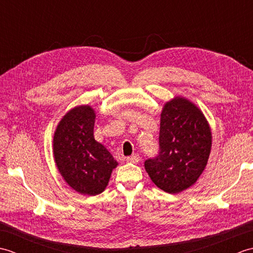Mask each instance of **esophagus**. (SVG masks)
<instances>
[{
	"mask_svg": "<svg viewBox=\"0 0 253 253\" xmlns=\"http://www.w3.org/2000/svg\"><path fill=\"white\" fill-rule=\"evenodd\" d=\"M126 161L128 163H138L140 161V157H139V154H132L131 157H128Z\"/></svg>",
	"mask_w": 253,
	"mask_h": 253,
	"instance_id": "esophagus-1",
	"label": "esophagus"
}]
</instances>
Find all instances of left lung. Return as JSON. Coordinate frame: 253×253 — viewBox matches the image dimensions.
I'll return each instance as SVG.
<instances>
[{
  "label": "left lung",
  "mask_w": 253,
  "mask_h": 253,
  "mask_svg": "<svg viewBox=\"0 0 253 253\" xmlns=\"http://www.w3.org/2000/svg\"><path fill=\"white\" fill-rule=\"evenodd\" d=\"M160 121V153L144 169L155 186L175 195L195 185L206 169L211 127L202 111L181 95L166 102Z\"/></svg>",
  "instance_id": "8db88e82"
}]
</instances>
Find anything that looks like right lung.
<instances>
[{
    "label": "right lung",
    "mask_w": 253,
    "mask_h": 253,
    "mask_svg": "<svg viewBox=\"0 0 253 253\" xmlns=\"http://www.w3.org/2000/svg\"><path fill=\"white\" fill-rule=\"evenodd\" d=\"M94 122L92 106H75L58 122L53 136V155L61 176L75 191L88 196L105 190L118 165L94 139Z\"/></svg>",
    "instance_id": "1"
}]
</instances>
